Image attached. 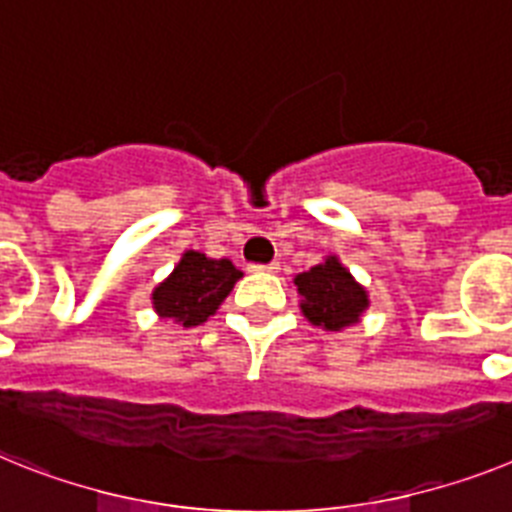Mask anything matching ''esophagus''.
<instances>
[{
  "label": "esophagus",
  "mask_w": 512,
  "mask_h": 512,
  "mask_svg": "<svg viewBox=\"0 0 512 512\" xmlns=\"http://www.w3.org/2000/svg\"><path fill=\"white\" fill-rule=\"evenodd\" d=\"M252 268L265 270V273H278V270H281V263H276V260H273V263H268V265H252Z\"/></svg>",
  "instance_id": "esophagus-1"
}]
</instances>
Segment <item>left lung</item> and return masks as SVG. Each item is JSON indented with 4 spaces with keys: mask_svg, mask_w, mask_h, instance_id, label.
Returning a JSON list of instances; mask_svg holds the SVG:
<instances>
[{
    "mask_svg": "<svg viewBox=\"0 0 512 512\" xmlns=\"http://www.w3.org/2000/svg\"><path fill=\"white\" fill-rule=\"evenodd\" d=\"M296 291L302 294V312L312 325L325 330H341L359 322L369 307L364 286L354 281L349 270L330 255L325 263L309 268L294 278Z\"/></svg>",
    "mask_w": 512,
    "mask_h": 512,
    "instance_id": "1",
    "label": "left lung"
}]
</instances>
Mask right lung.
Listing matches in <instances>:
<instances>
[{"instance_id":"add662e5","label":"right lung","mask_w":512,"mask_h":512,"mask_svg":"<svg viewBox=\"0 0 512 512\" xmlns=\"http://www.w3.org/2000/svg\"><path fill=\"white\" fill-rule=\"evenodd\" d=\"M239 278L242 270H236L231 260H213L187 249L171 276L153 289V309L174 325L195 328L216 315Z\"/></svg>"}]
</instances>
